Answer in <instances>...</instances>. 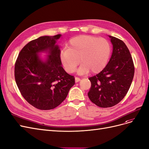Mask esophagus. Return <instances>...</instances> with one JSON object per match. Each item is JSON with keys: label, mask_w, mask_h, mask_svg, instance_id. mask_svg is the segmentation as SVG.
I'll return each mask as SVG.
<instances>
[{"label": "esophagus", "mask_w": 149, "mask_h": 149, "mask_svg": "<svg viewBox=\"0 0 149 149\" xmlns=\"http://www.w3.org/2000/svg\"><path fill=\"white\" fill-rule=\"evenodd\" d=\"M80 81V78L78 77H75V82L76 83H78Z\"/></svg>", "instance_id": "obj_1"}]
</instances>
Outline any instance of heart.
Instances as JSON below:
<instances>
[{
    "mask_svg": "<svg viewBox=\"0 0 149 149\" xmlns=\"http://www.w3.org/2000/svg\"><path fill=\"white\" fill-rule=\"evenodd\" d=\"M111 51V45L106 39L80 35L70 40L68 48L61 49L60 59L69 73H73L79 62L81 64L79 73L85 74L89 71L92 73H97L107 65Z\"/></svg>",
    "mask_w": 149,
    "mask_h": 149,
    "instance_id": "heart-1",
    "label": "heart"
}]
</instances>
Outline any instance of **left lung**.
<instances>
[{
    "label": "left lung",
    "instance_id": "obj_1",
    "mask_svg": "<svg viewBox=\"0 0 149 149\" xmlns=\"http://www.w3.org/2000/svg\"><path fill=\"white\" fill-rule=\"evenodd\" d=\"M113 45L112 56L100 73L89 78V100L100 107H110L125 97L134 75V65L128 48L121 40L109 36Z\"/></svg>",
    "mask_w": 149,
    "mask_h": 149
}]
</instances>
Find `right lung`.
I'll list each match as a JSON object with an SVG mask.
<instances>
[{
	"mask_svg": "<svg viewBox=\"0 0 149 149\" xmlns=\"http://www.w3.org/2000/svg\"><path fill=\"white\" fill-rule=\"evenodd\" d=\"M58 34L43 36L31 40L22 49L15 64V79L19 91L30 104L40 110H50L59 106L74 84V76L61 66ZM48 51L46 61L38 53Z\"/></svg>",
	"mask_w": 149,
	"mask_h": 149,
	"instance_id": "right-lung-1",
	"label": "right lung"
}]
</instances>
